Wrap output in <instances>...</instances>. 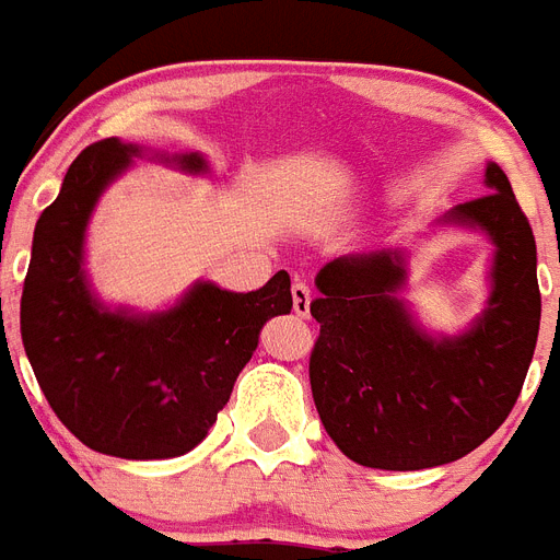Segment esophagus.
<instances>
[{"mask_svg": "<svg viewBox=\"0 0 560 560\" xmlns=\"http://www.w3.org/2000/svg\"><path fill=\"white\" fill-rule=\"evenodd\" d=\"M291 303H294V314L306 320L308 312H312V289H308L303 280H298V283L291 285Z\"/></svg>", "mask_w": 560, "mask_h": 560, "instance_id": "esophagus-1", "label": "esophagus"}]
</instances>
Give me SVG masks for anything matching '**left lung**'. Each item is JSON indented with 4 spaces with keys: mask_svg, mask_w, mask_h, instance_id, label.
<instances>
[{
    "mask_svg": "<svg viewBox=\"0 0 560 560\" xmlns=\"http://www.w3.org/2000/svg\"><path fill=\"white\" fill-rule=\"evenodd\" d=\"M483 186V197L435 223L478 231L492 246L489 298L457 335L429 331L404 298L406 248L343 254L314 277V406L354 464L392 472L452 464L478 450L518 400L540 326L538 252L501 165L487 163Z\"/></svg>",
    "mask_w": 560,
    "mask_h": 560,
    "instance_id": "8db88e82",
    "label": "left lung"
}]
</instances>
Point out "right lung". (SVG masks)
I'll return each mask as SVG.
<instances>
[{"label":"right lung","instance_id":"1","mask_svg":"<svg viewBox=\"0 0 560 560\" xmlns=\"http://www.w3.org/2000/svg\"><path fill=\"white\" fill-rule=\"evenodd\" d=\"M137 160L211 174L200 151L168 154L119 137L88 145L34 229L20 326L50 409L88 450L160 460L191 452L214 427L266 320L291 312V280L277 271L246 294L197 280L160 312L108 306L85 269L88 223Z\"/></svg>","mask_w":560,"mask_h":560}]
</instances>
